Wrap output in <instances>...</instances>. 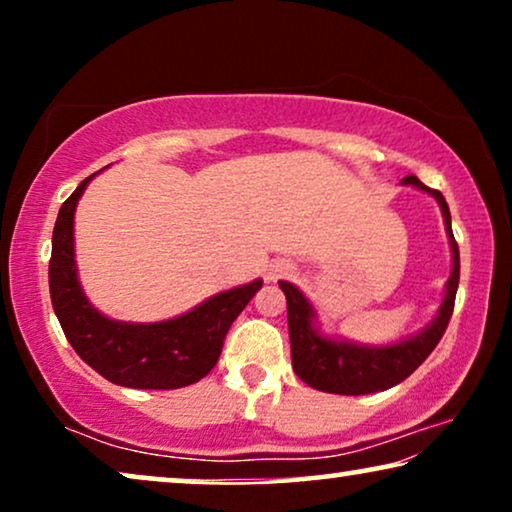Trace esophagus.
<instances>
[{
	"instance_id": "obj_1",
	"label": "esophagus",
	"mask_w": 512,
	"mask_h": 512,
	"mask_svg": "<svg viewBox=\"0 0 512 512\" xmlns=\"http://www.w3.org/2000/svg\"><path fill=\"white\" fill-rule=\"evenodd\" d=\"M291 270V265L289 263H284V261H277V263H272L270 265V270H268V279H277V277H282V275H286V272Z\"/></svg>"
}]
</instances>
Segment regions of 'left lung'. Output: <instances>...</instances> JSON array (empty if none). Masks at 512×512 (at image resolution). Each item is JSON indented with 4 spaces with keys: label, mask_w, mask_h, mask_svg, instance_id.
Returning a JSON list of instances; mask_svg holds the SVG:
<instances>
[{
    "label": "left lung",
    "mask_w": 512,
    "mask_h": 512,
    "mask_svg": "<svg viewBox=\"0 0 512 512\" xmlns=\"http://www.w3.org/2000/svg\"><path fill=\"white\" fill-rule=\"evenodd\" d=\"M401 184L415 186L419 191L436 198L445 219L447 240L452 249V272L445 284V298L440 303L436 317L422 331L410 335L394 345H359L345 338H331L319 331L317 312L305 293L291 282H279V289L286 296V314H289V338H291V361L296 375L312 389L328 391L342 396L375 394L396 387L405 377H410L422 366L436 345L443 338L450 324L454 298L459 286V247L452 235V216L443 193L424 186L415 174L405 177Z\"/></svg>",
    "instance_id": "obj_1"
}]
</instances>
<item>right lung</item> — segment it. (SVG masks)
<instances>
[{
	"label": "right lung",
	"mask_w": 512,
	"mask_h": 512,
	"mask_svg": "<svg viewBox=\"0 0 512 512\" xmlns=\"http://www.w3.org/2000/svg\"><path fill=\"white\" fill-rule=\"evenodd\" d=\"M95 174L62 202L48 263L51 303L74 352L109 382L132 389H179L198 382L219 361L223 338L263 279L221 291L167 321L132 324L104 317L81 289L74 261V212Z\"/></svg>",
	"instance_id": "add662e5"
}]
</instances>
